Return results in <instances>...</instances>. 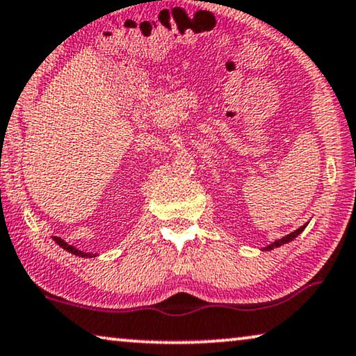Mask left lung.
Segmentation results:
<instances>
[{"label":"left lung","mask_w":356,"mask_h":356,"mask_svg":"<svg viewBox=\"0 0 356 356\" xmlns=\"http://www.w3.org/2000/svg\"><path fill=\"white\" fill-rule=\"evenodd\" d=\"M305 229V226H302V227H300V229H297V230H295V232H292V234H289V235H285V237H282V238H280V240H277V242H274V243H271V245H269V247L266 248V250H273V248H277V247H280V245H284V243H287V242H290V240H292V238H295V237H297V235L300 234V232H302V230Z\"/></svg>","instance_id":"left-lung-1"}]
</instances>
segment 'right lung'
<instances>
[{
  "label": "right lung",
  "instance_id": "add662e5",
  "mask_svg": "<svg viewBox=\"0 0 356 356\" xmlns=\"http://www.w3.org/2000/svg\"><path fill=\"white\" fill-rule=\"evenodd\" d=\"M53 238H54V242L61 245V247H63L64 250H67V252H71L72 254H77V257H92V253H83V252H80V250L74 248L72 245H69V243L64 242V240H63L61 237H53Z\"/></svg>",
  "mask_w": 356,
  "mask_h": 356
}]
</instances>
